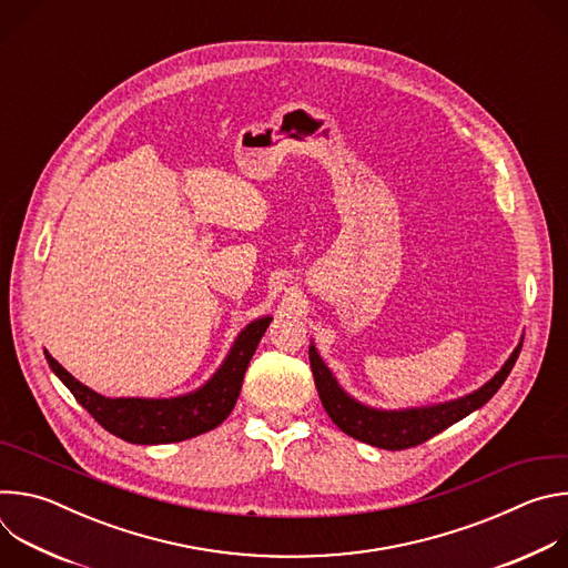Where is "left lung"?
I'll return each mask as SVG.
<instances>
[{"label":"left lung","instance_id":"left-lung-1","mask_svg":"<svg viewBox=\"0 0 568 568\" xmlns=\"http://www.w3.org/2000/svg\"><path fill=\"white\" fill-rule=\"evenodd\" d=\"M521 353V344L513 351L510 359L504 364V368L488 382L483 384L478 390L445 402L434 404V407L423 409H402V412H379L366 404L353 399L335 379L331 368L323 364L316 348L310 346V366L314 375V384L321 397L323 409L328 412L333 423L348 436L368 443L373 447L382 449H409L416 445H423L425 440L434 438L436 434L445 432L454 423L463 420L471 412L480 409L485 402H488L506 382L510 375L517 357Z\"/></svg>","mask_w":568,"mask_h":568}]
</instances>
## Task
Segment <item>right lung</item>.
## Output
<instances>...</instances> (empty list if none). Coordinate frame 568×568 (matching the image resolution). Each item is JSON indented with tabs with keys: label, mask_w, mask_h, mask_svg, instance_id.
Segmentation results:
<instances>
[{
	"label": "right lung",
	"mask_w": 568,
	"mask_h": 568,
	"mask_svg": "<svg viewBox=\"0 0 568 568\" xmlns=\"http://www.w3.org/2000/svg\"><path fill=\"white\" fill-rule=\"evenodd\" d=\"M272 316L252 321L242 331L217 368V373L197 390L169 399L145 397H103L97 390L80 384L67 373L47 351L44 357L60 382L71 390L80 407L105 427L110 434L134 445H166L195 438L215 429L226 420L245 379V371L263 339Z\"/></svg>",
	"instance_id": "obj_1"
}]
</instances>
